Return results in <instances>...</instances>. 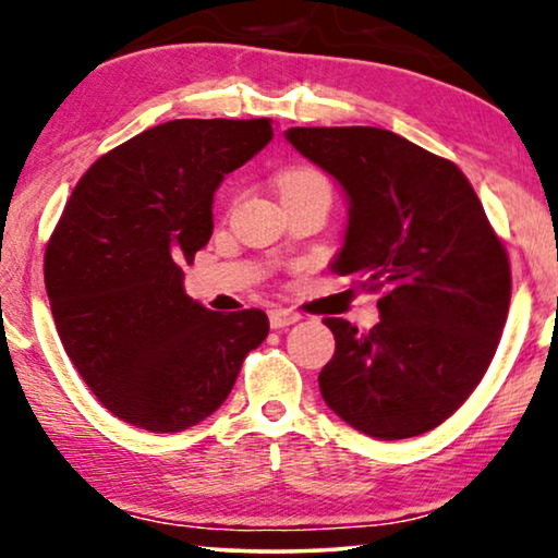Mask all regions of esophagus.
<instances>
[{
  "label": "esophagus",
  "mask_w": 558,
  "mask_h": 558,
  "mask_svg": "<svg viewBox=\"0 0 558 558\" xmlns=\"http://www.w3.org/2000/svg\"><path fill=\"white\" fill-rule=\"evenodd\" d=\"M300 319H302V315L294 310H284V307L269 310V325L274 327V330H284V327L300 323Z\"/></svg>",
  "instance_id": "1"
}]
</instances>
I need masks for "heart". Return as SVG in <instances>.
<instances>
[{
	"label": "heart",
	"mask_w": 558,
	"mask_h": 558,
	"mask_svg": "<svg viewBox=\"0 0 558 558\" xmlns=\"http://www.w3.org/2000/svg\"><path fill=\"white\" fill-rule=\"evenodd\" d=\"M277 190L281 201L307 193L330 195V182L325 180L323 172L312 170V167H287V170H281L277 174Z\"/></svg>",
	"instance_id": "b5f03b06"
}]
</instances>
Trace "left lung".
<instances>
[{
	"label": "left lung",
	"instance_id": "1",
	"mask_svg": "<svg viewBox=\"0 0 558 558\" xmlns=\"http://www.w3.org/2000/svg\"><path fill=\"white\" fill-rule=\"evenodd\" d=\"M296 151L330 172L350 201L332 262L378 300L357 332L327 317V407L376 439H409L454 414L483 380L510 307L508 251L460 167L376 126H292Z\"/></svg>",
	"mask_w": 558,
	"mask_h": 558
}]
</instances>
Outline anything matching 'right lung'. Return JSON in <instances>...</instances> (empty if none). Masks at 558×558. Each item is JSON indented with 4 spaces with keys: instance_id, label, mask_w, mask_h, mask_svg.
<instances>
[{
    "instance_id": "1",
    "label": "right lung",
    "mask_w": 558,
    "mask_h": 558,
    "mask_svg": "<svg viewBox=\"0 0 558 558\" xmlns=\"http://www.w3.org/2000/svg\"><path fill=\"white\" fill-rule=\"evenodd\" d=\"M271 119H174L88 167L45 248L60 342L98 401L140 429L182 432L228 399L269 335L262 310L190 300L182 264L213 233V193L271 142Z\"/></svg>"
}]
</instances>
